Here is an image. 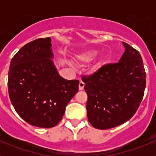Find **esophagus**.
<instances>
[{"label": "esophagus", "mask_w": 156, "mask_h": 156, "mask_svg": "<svg viewBox=\"0 0 156 156\" xmlns=\"http://www.w3.org/2000/svg\"><path fill=\"white\" fill-rule=\"evenodd\" d=\"M84 83L83 82V81H80V83H79V90H83V87H84Z\"/></svg>", "instance_id": "1"}]
</instances>
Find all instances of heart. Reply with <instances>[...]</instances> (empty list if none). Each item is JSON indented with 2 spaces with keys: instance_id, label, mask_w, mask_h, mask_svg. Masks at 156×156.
Returning <instances> with one entry per match:
<instances>
[{
  "instance_id": "1",
  "label": "heart",
  "mask_w": 156,
  "mask_h": 156,
  "mask_svg": "<svg viewBox=\"0 0 156 156\" xmlns=\"http://www.w3.org/2000/svg\"><path fill=\"white\" fill-rule=\"evenodd\" d=\"M97 52L98 51L96 50L86 51L79 54L76 56V58L81 62H89L95 57V55H97Z\"/></svg>"
}]
</instances>
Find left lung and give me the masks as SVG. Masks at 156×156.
<instances>
[{
    "instance_id": "8db88e82",
    "label": "left lung",
    "mask_w": 156,
    "mask_h": 156,
    "mask_svg": "<svg viewBox=\"0 0 156 156\" xmlns=\"http://www.w3.org/2000/svg\"><path fill=\"white\" fill-rule=\"evenodd\" d=\"M122 44L125 51L119 62L105 65L82 77L88 121L97 129H110L129 120L144 96L146 73L141 56L128 44Z\"/></svg>"
}]
</instances>
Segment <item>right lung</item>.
<instances>
[{"mask_svg":"<svg viewBox=\"0 0 156 156\" xmlns=\"http://www.w3.org/2000/svg\"><path fill=\"white\" fill-rule=\"evenodd\" d=\"M50 37L28 43L15 55L8 71L9 98L18 114L37 127L55 126L79 90V80H67L54 64Z\"/></svg>","mask_w":156,"mask_h":156,"instance_id":"1","label":"right lung"}]
</instances>
